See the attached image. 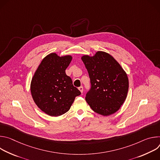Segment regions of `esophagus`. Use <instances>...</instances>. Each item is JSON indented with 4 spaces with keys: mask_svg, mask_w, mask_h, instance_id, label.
Segmentation results:
<instances>
[{
    "mask_svg": "<svg viewBox=\"0 0 160 160\" xmlns=\"http://www.w3.org/2000/svg\"><path fill=\"white\" fill-rule=\"evenodd\" d=\"M78 90L80 91V92L82 94L83 93V87H80L79 88H78Z\"/></svg>",
    "mask_w": 160,
    "mask_h": 160,
    "instance_id": "esophagus-1",
    "label": "esophagus"
}]
</instances>
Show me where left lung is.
Listing matches in <instances>:
<instances>
[{
	"mask_svg": "<svg viewBox=\"0 0 160 160\" xmlns=\"http://www.w3.org/2000/svg\"><path fill=\"white\" fill-rule=\"evenodd\" d=\"M90 79L91 88L85 100L92 109L102 116H109L120 109L128 90L127 75L111 54L98 51L81 57Z\"/></svg>",
	"mask_w": 160,
	"mask_h": 160,
	"instance_id": "8db88e82",
	"label": "left lung"
}]
</instances>
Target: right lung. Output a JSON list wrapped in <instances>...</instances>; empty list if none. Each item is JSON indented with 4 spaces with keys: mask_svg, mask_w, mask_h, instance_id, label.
Returning <instances> with one entry per match:
<instances>
[{
    "mask_svg": "<svg viewBox=\"0 0 160 160\" xmlns=\"http://www.w3.org/2000/svg\"><path fill=\"white\" fill-rule=\"evenodd\" d=\"M72 60L71 55L51 53L42 59L32 77V98L49 116L59 117L69 111L75 98L81 94L65 72Z\"/></svg>",
    "mask_w": 160,
    "mask_h": 160,
    "instance_id": "right-lung-1",
    "label": "right lung"
}]
</instances>
